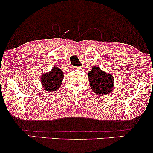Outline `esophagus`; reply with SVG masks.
I'll return each mask as SVG.
<instances>
[{"label": "esophagus", "instance_id": "esophagus-1", "mask_svg": "<svg viewBox=\"0 0 153 153\" xmlns=\"http://www.w3.org/2000/svg\"><path fill=\"white\" fill-rule=\"evenodd\" d=\"M78 69H80V68H78V67H73V68H72V70H73V71H75V70H78Z\"/></svg>", "mask_w": 153, "mask_h": 153}]
</instances>
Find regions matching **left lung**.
<instances>
[{"label":"left lung","mask_w":153,"mask_h":153,"mask_svg":"<svg viewBox=\"0 0 153 153\" xmlns=\"http://www.w3.org/2000/svg\"><path fill=\"white\" fill-rule=\"evenodd\" d=\"M88 75L91 88L97 96L109 94L114 89L113 75L101 71L99 67L93 66Z\"/></svg>","instance_id":"8db88e82"}]
</instances>
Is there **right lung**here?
I'll return each instance as SVG.
<instances>
[{"mask_svg": "<svg viewBox=\"0 0 153 153\" xmlns=\"http://www.w3.org/2000/svg\"><path fill=\"white\" fill-rule=\"evenodd\" d=\"M64 78V73L57 67H53L50 71L47 72L40 77V81L44 91L53 93L60 88Z\"/></svg>", "mask_w": 153, "mask_h": 153, "instance_id": "right-lung-1", "label": "right lung"}]
</instances>
